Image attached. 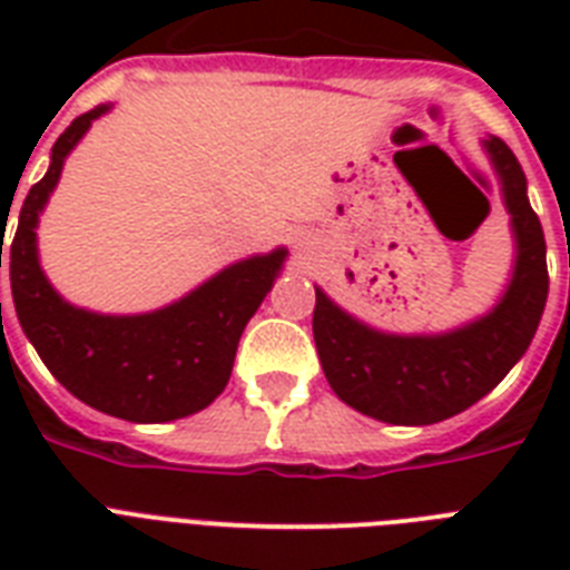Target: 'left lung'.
Instances as JSON below:
<instances>
[{
    "instance_id": "left-lung-1",
    "label": "left lung",
    "mask_w": 570,
    "mask_h": 570,
    "mask_svg": "<svg viewBox=\"0 0 570 570\" xmlns=\"http://www.w3.org/2000/svg\"><path fill=\"white\" fill-rule=\"evenodd\" d=\"M485 150L518 245L512 284L488 316L438 337H399L352 320L316 289L313 340L325 379L346 405L381 423L432 425L468 411L509 375L535 337L550 284L544 230L509 145L491 136Z\"/></svg>"
}]
</instances>
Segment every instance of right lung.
Here are the masks:
<instances>
[{
  "mask_svg": "<svg viewBox=\"0 0 570 570\" xmlns=\"http://www.w3.org/2000/svg\"><path fill=\"white\" fill-rule=\"evenodd\" d=\"M106 109L85 111L58 136L49 171L22 200L8 248L13 311L49 373L85 405L129 423H168L204 411L227 387L242 331L275 284L286 250L233 263L180 302L141 316L67 304L40 272L35 227L67 154Z\"/></svg>",
  "mask_w": 570,
  "mask_h": 570,
  "instance_id": "add662e5",
  "label": "right lung"
}]
</instances>
